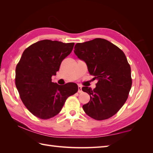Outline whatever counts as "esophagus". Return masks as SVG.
<instances>
[{"label": "esophagus", "instance_id": "34e87169", "mask_svg": "<svg viewBox=\"0 0 153 153\" xmlns=\"http://www.w3.org/2000/svg\"><path fill=\"white\" fill-rule=\"evenodd\" d=\"M82 92H83L82 91V85H78V93H82Z\"/></svg>", "mask_w": 153, "mask_h": 153}]
</instances>
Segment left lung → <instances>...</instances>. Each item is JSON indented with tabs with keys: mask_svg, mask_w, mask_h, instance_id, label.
<instances>
[{
	"mask_svg": "<svg viewBox=\"0 0 153 153\" xmlns=\"http://www.w3.org/2000/svg\"><path fill=\"white\" fill-rule=\"evenodd\" d=\"M74 48L77 57L86 62L90 75L98 80L95 89L82 87L90 95L83 110L97 120L111 118L124 105L132 85L131 67L124 53L101 38L77 43Z\"/></svg>",
	"mask_w": 153,
	"mask_h": 153,
	"instance_id": "1",
	"label": "left lung"
}]
</instances>
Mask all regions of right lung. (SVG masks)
Instances as JSON below:
<instances>
[{"label": "right lung", "instance_id": "right-lung-1", "mask_svg": "<svg viewBox=\"0 0 153 153\" xmlns=\"http://www.w3.org/2000/svg\"><path fill=\"white\" fill-rule=\"evenodd\" d=\"M74 43L45 39L30 45L16 68L15 83L19 97L32 114L43 120L59 113L68 97L78 91L77 85L52 82L61 62L72 51Z\"/></svg>", "mask_w": 153, "mask_h": 153}]
</instances>
